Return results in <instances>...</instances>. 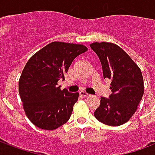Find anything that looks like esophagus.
<instances>
[{
    "label": "esophagus",
    "instance_id": "esophagus-1",
    "mask_svg": "<svg viewBox=\"0 0 155 155\" xmlns=\"http://www.w3.org/2000/svg\"><path fill=\"white\" fill-rule=\"evenodd\" d=\"M80 96H82V97H89L90 96L89 94H87V92H84V91H80Z\"/></svg>",
    "mask_w": 155,
    "mask_h": 155
}]
</instances>
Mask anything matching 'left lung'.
I'll use <instances>...</instances> for the list:
<instances>
[{
	"mask_svg": "<svg viewBox=\"0 0 155 155\" xmlns=\"http://www.w3.org/2000/svg\"><path fill=\"white\" fill-rule=\"evenodd\" d=\"M90 47L99 57L104 79L111 80L112 94L101 97L95 117L103 124L118 126L134 114L144 93L139 67L119 46L112 42H93Z\"/></svg>",
	"mask_w": 155,
	"mask_h": 155,
	"instance_id": "1",
	"label": "left lung"
}]
</instances>
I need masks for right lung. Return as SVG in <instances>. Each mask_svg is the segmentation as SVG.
I'll list each match as a JSON object with an SVG mask.
<instances>
[{
  "mask_svg": "<svg viewBox=\"0 0 155 155\" xmlns=\"http://www.w3.org/2000/svg\"><path fill=\"white\" fill-rule=\"evenodd\" d=\"M87 48L84 45L53 42L28 60L19 80V94L29 120L37 127L53 130L70 118L79 93L60 89L72 61Z\"/></svg>",
  "mask_w": 155,
  "mask_h": 155,
  "instance_id": "add662e5",
  "label": "right lung"
}]
</instances>
